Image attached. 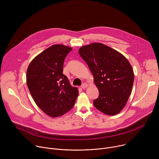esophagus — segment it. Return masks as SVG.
Listing matches in <instances>:
<instances>
[{"label":"esophagus","mask_w":159,"mask_h":159,"mask_svg":"<svg viewBox=\"0 0 159 159\" xmlns=\"http://www.w3.org/2000/svg\"><path fill=\"white\" fill-rule=\"evenodd\" d=\"M88 87V85L86 84V83H84V84H82V85H81V88L82 89H85V88H86V87Z\"/></svg>","instance_id":"esophagus-1"}]
</instances>
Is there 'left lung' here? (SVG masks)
<instances>
[{"label": "left lung", "instance_id": "8db88e82", "mask_svg": "<svg viewBox=\"0 0 159 159\" xmlns=\"http://www.w3.org/2000/svg\"><path fill=\"white\" fill-rule=\"evenodd\" d=\"M79 53L89 67L99 90L94 106L107 115H117L131 93L134 73L129 62L118 51L99 43L83 46Z\"/></svg>", "mask_w": 159, "mask_h": 159}]
</instances>
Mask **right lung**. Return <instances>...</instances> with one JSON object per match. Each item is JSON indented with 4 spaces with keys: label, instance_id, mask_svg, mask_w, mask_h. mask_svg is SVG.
Wrapping results in <instances>:
<instances>
[{
    "label": "right lung",
    "instance_id": "add662e5",
    "mask_svg": "<svg viewBox=\"0 0 159 159\" xmlns=\"http://www.w3.org/2000/svg\"><path fill=\"white\" fill-rule=\"evenodd\" d=\"M70 47L54 44L37 55L30 63L26 83L37 106L46 114L55 118L74 106L79 94L63 74V62Z\"/></svg>",
    "mask_w": 159,
    "mask_h": 159
}]
</instances>
